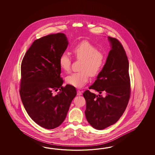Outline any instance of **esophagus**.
Wrapping results in <instances>:
<instances>
[{
  "instance_id": "esophagus-1",
  "label": "esophagus",
  "mask_w": 155,
  "mask_h": 155,
  "mask_svg": "<svg viewBox=\"0 0 155 155\" xmlns=\"http://www.w3.org/2000/svg\"><path fill=\"white\" fill-rule=\"evenodd\" d=\"M82 95V92L80 90H78L77 91V95L80 96Z\"/></svg>"
}]
</instances>
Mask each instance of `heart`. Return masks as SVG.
I'll list each match as a JSON object with an SVG mask.
<instances>
[{"label": "heart", "mask_w": 155, "mask_h": 155, "mask_svg": "<svg viewBox=\"0 0 155 155\" xmlns=\"http://www.w3.org/2000/svg\"><path fill=\"white\" fill-rule=\"evenodd\" d=\"M73 52L77 59L82 60L80 67L81 71L66 76V81L73 86L80 88L88 81L90 75L96 76L101 71L104 64V55L98 51L96 46L87 41L77 44L73 48ZM71 64V58L66 53L60 57V66L65 71H69Z\"/></svg>", "instance_id": "heart-1"}]
</instances>
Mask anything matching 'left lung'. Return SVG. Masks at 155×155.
<instances>
[{
	"instance_id": "obj_1",
	"label": "left lung",
	"mask_w": 155,
	"mask_h": 155,
	"mask_svg": "<svg viewBox=\"0 0 155 155\" xmlns=\"http://www.w3.org/2000/svg\"><path fill=\"white\" fill-rule=\"evenodd\" d=\"M111 50L106 63L95 81L89 89L99 95L86 90V118L92 127L103 130L115 124L125 110L130 97L129 61L121 44L108 37ZM102 92L106 95H100Z\"/></svg>"
}]
</instances>
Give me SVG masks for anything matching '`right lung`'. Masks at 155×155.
<instances>
[{
  "label": "right lung",
  "instance_id": "1",
  "mask_svg": "<svg viewBox=\"0 0 155 155\" xmlns=\"http://www.w3.org/2000/svg\"><path fill=\"white\" fill-rule=\"evenodd\" d=\"M68 44L63 33L43 36L33 42L22 60L20 97L31 119L45 129H55L63 123L76 95L73 86H62L60 76V57Z\"/></svg>",
  "mask_w": 155,
  "mask_h": 155
}]
</instances>
